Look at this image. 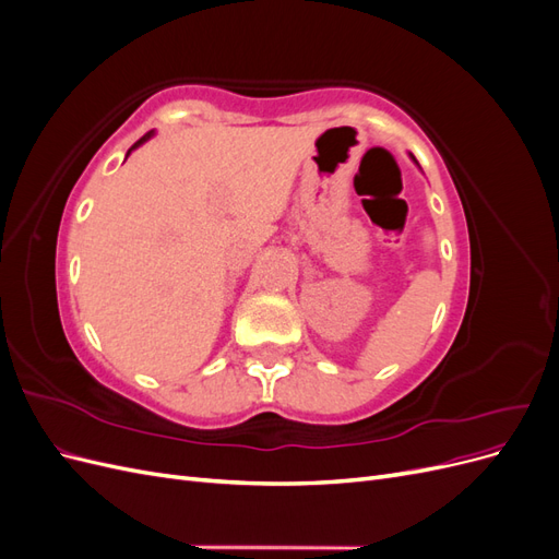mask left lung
<instances>
[{"instance_id":"1","label":"left lung","mask_w":559,"mask_h":559,"mask_svg":"<svg viewBox=\"0 0 559 559\" xmlns=\"http://www.w3.org/2000/svg\"><path fill=\"white\" fill-rule=\"evenodd\" d=\"M413 158H415V156H413Z\"/></svg>"}]
</instances>
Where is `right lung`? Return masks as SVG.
<instances>
[{
    "label": "right lung",
    "instance_id": "obj_1",
    "mask_svg": "<svg viewBox=\"0 0 559 559\" xmlns=\"http://www.w3.org/2000/svg\"><path fill=\"white\" fill-rule=\"evenodd\" d=\"M148 138H151V132H146V134H144V138H142V140H138V142H134V144H132V146H130V151H132V148H134V146H140V144H142V142H146V140H148ZM130 151H128V154H130Z\"/></svg>",
    "mask_w": 559,
    "mask_h": 559
}]
</instances>
